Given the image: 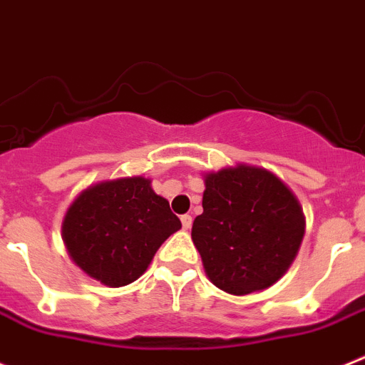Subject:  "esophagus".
<instances>
[{
    "mask_svg": "<svg viewBox=\"0 0 365 365\" xmlns=\"http://www.w3.org/2000/svg\"><path fill=\"white\" fill-rule=\"evenodd\" d=\"M182 226H183V230H191V226H192L191 215H182Z\"/></svg>",
    "mask_w": 365,
    "mask_h": 365,
    "instance_id": "1",
    "label": "esophagus"
}]
</instances>
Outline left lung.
<instances>
[{
    "mask_svg": "<svg viewBox=\"0 0 365 365\" xmlns=\"http://www.w3.org/2000/svg\"><path fill=\"white\" fill-rule=\"evenodd\" d=\"M202 207L191 235L215 287L235 296L257 292L292 264L305 218L275 174L248 165L207 174Z\"/></svg>",
    "mask_w": 365,
    "mask_h": 365,
    "instance_id": "obj_1",
    "label": "left lung"
}]
</instances>
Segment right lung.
Wrapping results in <instances>:
<instances>
[{
    "mask_svg": "<svg viewBox=\"0 0 365 365\" xmlns=\"http://www.w3.org/2000/svg\"><path fill=\"white\" fill-rule=\"evenodd\" d=\"M182 227L150 180L103 182L69 205L62 237L71 259L106 287H125L150 264L161 244Z\"/></svg>",
    "mask_w": 365,
    "mask_h": 365,
    "instance_id": "1",
    "label": "right lung"
}]
</instances>
